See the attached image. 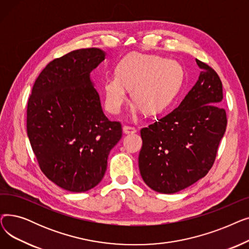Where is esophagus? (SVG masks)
I'll list each match as a JSON object with an SVG mask.
<instances>
[{
    "label": "esophagus",
    "mask_w": 249,
    "mask_h": 249,
    "mask_svg": "<svg viewBox=\"0 0 249 249\" xmlns=\"http://www.w3.org/2000/svg\"><path fill=\"white\" fill-rule=\"evenodd\" d=\"M136 128H134V127H131V126H124L123 127V132L125 133V134H134V133H136Z\"/></svg>",
    "instance_id": "34e87169"
}]
</instances>
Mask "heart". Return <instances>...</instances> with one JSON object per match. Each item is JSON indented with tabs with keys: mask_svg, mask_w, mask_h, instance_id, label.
Listing matches in <instances>:
<instances>
[{
	"mask_svg": "<svg viewBox=\"0 0 249 249\" xmlns=\"http://www.w3.org/2000/svg\"><path fill=\"white\" fill-rule=\"evenodd\" d=\"M182 81L184 70L178 61L133 52L117 65L116 75L104 82L105 106L110 113L119 114L128 98V89H131L132 115L143 109L148 114L160 113L173 103Z\"/></svg>",
	"mask_w": 249,
	"mask_h": 249,
	"instance_id": "heart-1",
	"label": "heart"
}]
</instances>
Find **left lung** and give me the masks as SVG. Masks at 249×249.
<instances>
[{
    "label": "left lung",
    "mask_w": 249,
    "mask_h": 249,
    "mask_svg": "<svg viewBox=\"0 0 249 249\" xmlns=\"http://www.w3.org/2000/svg\"><path fill=\"white\" fill-rule=\"evenodd\" d=\"M196 61L199 78L178 107L140 131L139 171L155 192L175 194L204 178L225 133L226 112L219 107L223 100L220 77L206 63Z\"/></svg>",
    "instance_id": "obj_1"
}]
</instances>
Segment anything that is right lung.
<instances>
[{"mask_svg":"<svg viewBox=\"0 0 249 249\" xmlns=\"http://www.w3.org/2000/svg\"><path fill=\"white\" fill-rule=\"evenodd\" d=\"M106 58L100 48L73 50L49 62L35 81L27 134L43 174L73 193L95 188L111 149L122 137L105 116L90 72Z\"/></svg>","mask_w":249,"mask_h":249,"instance_id":"1","label":"right lung"}]
</instances>
